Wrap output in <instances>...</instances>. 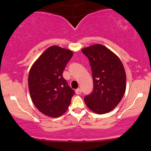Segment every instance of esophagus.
<instances>
[{
    "instance_id": "obj_1",
    "label": "esophagus",
    "mask_w": 151,
    "mask_h": 151,
    "mask_svg": "<svg viewBox=\"0 0 151 151\" xmlns=\"http://www.w3.org/2000/svg\"><path fill=\"white\" fill-rule=\"evenodd\" d=\"M75 92L77 94H80V93H81V89H80V88H79V89H76L75 90Z\"/></svg>"
}]
</instances>
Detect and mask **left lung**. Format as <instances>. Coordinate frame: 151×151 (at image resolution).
Wrapping results in <instances>:
<instances>
[{
    "mask_svg": "<svg viewBox=\"0 0 151 151\" xmlns=\"http://www.w3.org/2000/svg\"><path fill=\"white\" fill-rule=\"evenodd\" d=\"M88 58L92 72L93 88L84 96L89 109L95 113H108L122 99L126 91V72L115 54L101 45L81 50Z\"/></svg>",
    "mask_w": 151,
    "mask_h": 151,
    "instance_id": "8db88e82",
    "label": "left lung"
}]
</instances>
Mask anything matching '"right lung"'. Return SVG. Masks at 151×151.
<instances>
[{"instance_id": "1", "label": "right lung", "mask_w": 151, "mask_h": 151, "mask_svg": "<svg viewBox=\"0 0 151 151\" xmlns=\"http://www.w3.org/2000/svg\"><path fill=\"white\" fill-rule=\"evenodd\" d=\"M73 52L58 46L47 48L31 67L28 86L38 110L50 117L63 114L71 104L74 91L62 77Z\"/></svg>"}]
</instances>
